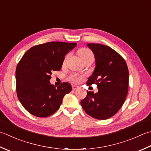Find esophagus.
I'll use <instances>...</instances> for the list:
<instances>
[{
  "instance_id": "34e87169",
  "label": "esophagus",
  "mask_w": 151,
  "mask_h": 151,
  "mask_svg": "<svg viewBox=\"0 0 151 151\" xmlns=\"http://www.w3.org/2000/svg\"><path fill=\"white\" fill-rule=\"evenodd\" d=\"M79 88V86L78 85H75V84H73L72 85V88L73 90H76V88Z\"/></svg>"
}]
</instances>
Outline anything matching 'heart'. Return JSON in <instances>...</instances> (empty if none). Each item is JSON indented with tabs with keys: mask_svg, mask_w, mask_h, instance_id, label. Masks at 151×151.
Segmentation results:
<instances>
[{
	"mask_svg": "<svg viewBox=\"0 0 151 151\" xmlns=\"http://www.w3.org/2000/svg\"><path fill=\"white\" fill-rule=\"evenodd\" d=\"M78 55L80 56V58H81V60L83 61L86 60H87L88 58H93V54L92 52L88 48H82L81 49H80L78 50ZM68 55L65 58L64 62L66 61ZM69 79L70 81H72L73 82H81L83 81L84 76L76 73H72L71 75L69 76Z\"/></svg>",
	"mask_w": 151,
	"mask_h": 151,
	"instance_id": "b5f03b06",
	"label": "heart"
}]
</instances>
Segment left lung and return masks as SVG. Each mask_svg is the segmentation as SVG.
Returning <instances> with one entry per match:
<instances>
[{
	"label": "left lung",
	"instance_id": "left-lung-1",
	"mask_svg": "<svg viewBox=\"0 0 151 151\" xmlns=\"http://www.w3.org/2000/svg\"><path fill=\"white\" fill-rule=\"evenodd\" d=\"M96 58V68L87 85L96 84L98 92L87 91L81 104L84 111L94 119L105 120L122 107L128 95L129 71L125 60L108 46L88 44Z\"/></svg>",
	"mask_w": 151,
	"mask_h": 151
}]
</instances>
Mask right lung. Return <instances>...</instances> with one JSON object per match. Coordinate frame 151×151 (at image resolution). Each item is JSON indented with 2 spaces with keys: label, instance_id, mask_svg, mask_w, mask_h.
I'll return each mask as SVG.
<instances>
[{
  "label": "right lung",
  "instance_id": "add662e5",
  "mask_svg": "<svg viewBox=\"0 0 151 151\" xmlns=\"http://www.w3.org/2000/svg\"><path fill=\"white\" fill-rule=\"evenodd\" d=\"M76 46L75 42H50L32 47L17 64L16 70L17 96L29 113L47 117L60 108L72 87L63 82L56 88L50 84L52 73L59 71L65 56Z\"/></svg>",
  "mask_w": 151,
  "mask_h": 151
}]
</instances>
